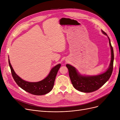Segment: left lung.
Returning <instances> with one entry per match:
<instances>
[{
	"instance_id": "1",
	"label": "left lung",
	"mask_w": 120,
	"mask_h": 120,
	"mask_svg": "<svg viewBox=\"0 0 120 120\" xmlns=\"http://www.w3.org/2000/svg\"><path fill=\"white\" fill-rule=\"evenodd\" d=\"M102 33L108 36L102 30ZM109 39V43L111 49V61L108 70L102 74L95 76H84L82 75L77 71L74 67L71 65L67 64L66 67L68 70L69 76H70L71 83L77 90L86 93L92 92L96 91L103 86L110 77L112 73L113 68V61H114V52L111 46L110 40Z\"/></svg>"
}]
</instances>
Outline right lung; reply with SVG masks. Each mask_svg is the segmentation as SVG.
<instances>
[{
  "mask_svg": "<svg viewBox=\"0 0 120 120\" xmlns=\"http://www.w3.org/2000/svg\"><path fill=\"white\" fill-rule=\"evenodd\" d=\"M9 64L12 77L17 85L25 91L35 95H44L52 90L57 73L61 67L60 64L55 66L52 69L47 77L40 81L29 82L23 80L15 73L10 63L9 59Z\"/></svg>",
  "mask_w": 120,
  "mask_h": 120,
  "instance_id": "add662e5",
  "label": "right lung"
}]
</instances>
